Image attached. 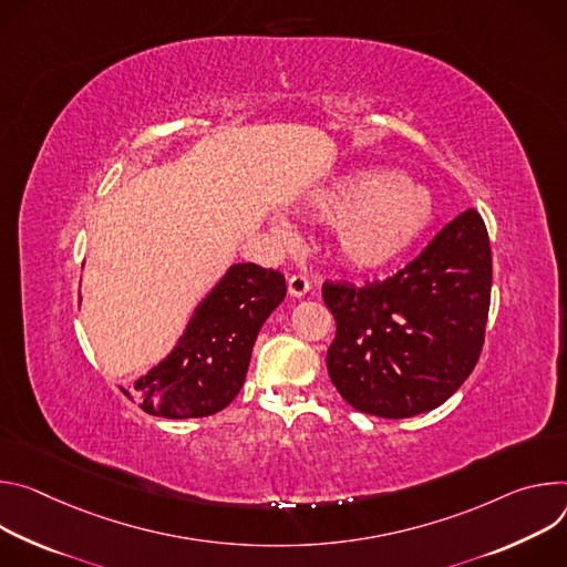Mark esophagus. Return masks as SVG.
<instances>
[{"label":"esophagus","mask_w":567,"mask_h":567,"mask_svg":"<svg viewBox=\"0 0 567 567\" xmlns=\"http://www.w3.org/2000/svg\"><path fill=\"white\" fill-rule=\"evenodd\" d=\"M308 290H310L308 277H303V275H292V277L288 279V292H290L292 297H303Z\"/></svg>","instance_id":"obj_1"}]
</instances>
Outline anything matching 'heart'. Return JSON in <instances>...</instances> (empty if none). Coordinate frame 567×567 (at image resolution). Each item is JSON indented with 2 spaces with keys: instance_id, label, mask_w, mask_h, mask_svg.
<instances>
[{
  "instance_id": "obj_1",
  "label": "heart",
  "mask_w": 567,
  "mask_h": 567,
  "mask_svg": "<svg viewBox=\"0 0 567 567\" xmlns=\"http://www.w3.org/2000/svg\"><path fill=\"white\" fill-rule=\"evenodd\" d=\"M306 207L322 223H338L336 251L358 272L401 259L434 216L427 188L388 168L351 171L312 194Z\"/></svg>"
}]
</instances>
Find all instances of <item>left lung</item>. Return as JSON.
I'll return each instance as SVG.
<instances>
[{
	"mask_svg": "<svg viewBox=\"0 0 567 567\" xmlns=\"http://www.w3.org/2000/svg\"><path fill=\"white\" fill-rule=\"evenodd\" d=\"M491 245L466 209L385 281L322 286L336 318L331 383L358 412L408 419L449 401L475 369L491 303Z\"/></svg>",
	"mask_w": 567,
	"mask_h": 567,
	"instance_id": "1",
	"label": "left lung"
}]
</instances>
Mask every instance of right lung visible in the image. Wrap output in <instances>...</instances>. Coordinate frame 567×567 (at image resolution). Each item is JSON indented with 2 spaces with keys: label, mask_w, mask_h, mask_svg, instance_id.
<instances>
[{
  "label": "right lung",
  "mask_w": 567,
  "mask_h": 567,
  "mask_svg": "<svg viewBox=\"0 0 567 567\" xmlns=\"http://www.w3.org/2000/svg\"><path fill=\"white\" fill-rule=\"evenodd\" d=\"M286 297V279L236 264L198 303L173 351L137 379L131 396L148 414L198 419L227 408L245 383L251 347Z\"/></svg>",
  "instance_id": "obj_1"
}]
</instances>
